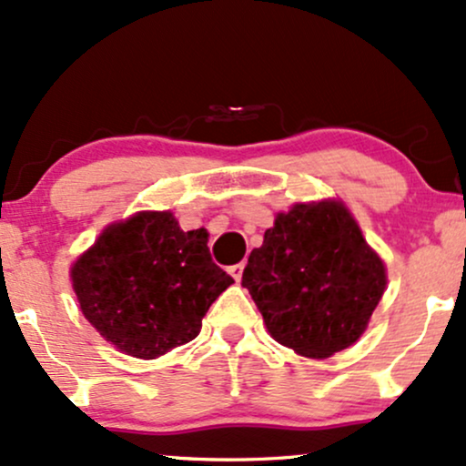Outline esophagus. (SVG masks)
<instances>
[{"label":"esophagus","instance_id":"34e87169","mask_svg":"<svg viewBox=\"0 0 466 466\" xmlns=\"http://www.w3.org/2000/svg\"><path fill=\"white\" fill-rule=\"evenodd\" d=\"M243 269H245V263L232 265V267H229V276H232L237 282H240V278H243Z\"/></svg>","mask_w":466,"mask_h":466}]
</instances>
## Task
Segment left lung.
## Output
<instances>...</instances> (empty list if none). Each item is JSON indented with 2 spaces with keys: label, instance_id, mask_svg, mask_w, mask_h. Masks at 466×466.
<instances>
[{
  "label": "left lung",
  "instance_id": "8db88e82",
  "mask_svg": "<svg viewBox=\"0 0 466 466\" xmlns=\"http://www.w3.org/2000/svg\"><path fill=\"white\" fill-rule=\"evenodd\" d=\"M243 287L278 344L326 360L366 333L388 269L350 208L329 197L278 212L263 245L251 249Z\"/></svg>",
  "mask_w": 466,
  "mask_h": 466
}]
</instances>
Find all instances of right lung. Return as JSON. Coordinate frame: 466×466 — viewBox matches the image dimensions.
I'll return each instance as SVG.
<instances>
[{
  "label": "right lung",
  "instance_id": "add662e5",
  "mask_svg": "<svg viewBox=\"0 0 466 466\" xmlns=\"http://www.w3.org/2000/svg\"><path fill=\"white\" fill-rule=\"evenodd\" d=\"M208 229L184 232L170 210L109 223L69 267L85 319L136 360L195 339L210 304L232 285L208 251Z\"/></svg>",
  "mask_w": 466,
  "mask_h": 466
}]
</instances>
